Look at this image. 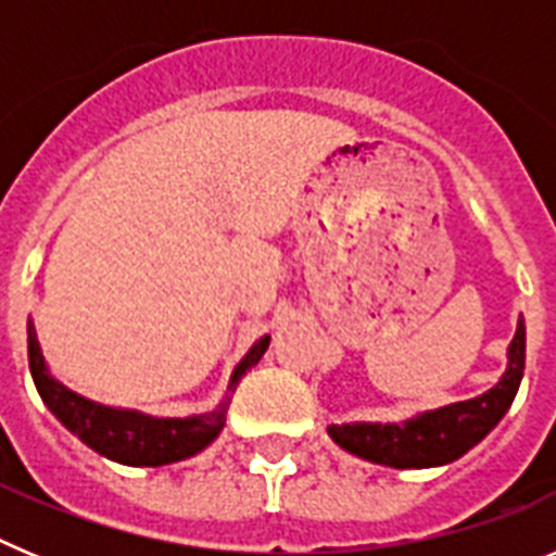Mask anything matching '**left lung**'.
Returning <instances> with one entry per match:
<instances>
[{
  "mask_svg": "<svg viewBox=\"0 0 556 556\" xmlns=\"http://www.w3.org/2000/svg\"><path fill=\"white\" fill-rule=\"evenodd\" d=\"M527 367V328L518 320V331L509 345V367L490 392L470 401L426 412L406 420L404 426L381 424H345L331 426L328 434L362 459L390 465V468H431L459 459L476 443H481L495 429L504 412L513 406L515 392Z\"/></svg>",
  "mask_w": 556,
  "mask_h": 556,
  "instance_id": "obj_1",
  "label": "left lung"
}]
</instances>
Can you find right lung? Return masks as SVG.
Listing matches in <instances>:
<instances>
[{
  "mask_svg": "<svg viewBox=\"0 0 556 556\" xmlns=\"http://www.w3.org/2000/svg\"><path fill=\"white\" fill-rule=\"evenodd\" d=\"M269 348V337H262L250 348L248 356L242 358V365L233 370L228 392L236 390L239 378L258 365V358ZM27 356H29V372L36 381V390L41 395L49 412L66 426L72 434H77L88 448H94L97 454L108 456L122 465H147V468H159V465H169V462L186 459L203 451L205 445L214 443V437L223 431L225 426V409L230 404V395H225L223 404L214 412H205L198 417H186V420H164V417H147L139 412L111 409V406H100L88 397L77 395V392L66 390L61 381L49 376L47 365H43V353L38 345L36 326L33 320L27 323Z\"/></svg>",
  "mask_w": 556,
  "mask_h": 556,
  "instance_id": "right-lung-1",
  "label": "right lung"
}]
</instances>
